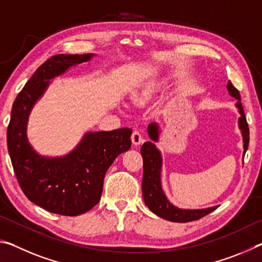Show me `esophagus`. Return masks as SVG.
<instances>
[{"mask_svg": "<svg viewBox=\"0 0 262 262\" xmlns=\"http://www.w3.org/2000/svg\"><path fill=\"white\" fill-rule=\"evenodd\" d=\"M132 142H133V144H134V145H140V144H142L144 142L143 136H142V134H141L139 130L133 132Z\"/></svg>", "mask_w": 262, "mask_h": 262, "instance_id": "1", "label": "esophagus"}]
</instances>
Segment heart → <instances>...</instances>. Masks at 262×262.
Returning a JSON list of instances; mask_svg holds the SVG:
<instances>
[{
	"instance_id": "b5f03b06",
	"label": "heart",
	"mask_w": 262,
	"mask_h": 262,
	"mask_svg": "<svg viewBox=\"0 0 262 262\" xmlns=\"http://www.w3.org/2000/svg\"><path fill=\"white\" fill-rule=\"evenodd\" d=\"M149 95H150V90L148 89V90H144V91L140 92V94L136 96V98H135V99H136L137 101H144L145 99L148 98Z\"/></svg>"
}]
</instances>
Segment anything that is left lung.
Instances as JSON below:
<instances>
[{"label": "left lung", "instance_id": "1", "mask_svg": "<svg viewBox=\"0 0 262 262\" xmlns=\"http://www.w3.org/2000/svg\"><path fill=\"white\" fill-rule=\"evenodd\" d=\"M227 89L230 96L234 97L237 99L236 106L239 111L238 125L242 130L243 142H244V152H245L250 142V130L246 121V117L244 114V108L241 103V95L236 88L232 85V83L229 81ZM148 134L151 141H148L143 143L141 148L142 158H143V179H142V193H143L144 203L151 210L154 214L162 217L164 220L171 222H178V223H185V222L196 221L202 219L203 216L210 214L214 211L217 206L206 208V209H180L176 207L167 200L165 193L162 188L161 181V172H162V156L159 150L156 148L154 142L158 141L159 129L157 123H150L148 126Z\"/></svg>", "mask_w": 262, "mask_h": 262}]
</instances>
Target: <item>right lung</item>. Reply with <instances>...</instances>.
Segmentation results:
<instances>
[{
    "label": "right lung",
    "instance_id": "right-lung-1",
    "mask_svg": "<svg viewBox=\"0 0 262 262\" xmlns=\"http://www.w3.org/2000/svg\"><path fill=\"white\" fill-rule=\"evenodd\" d=\"M92 56L50 57L35 70L12 105L7 142L16 178L31 202L54 214L77 216L94 208L100 200L106 171L132 145L129 128L86 133L72 152L61 157L41 156L29 143L26 126L30 112L51 79Z\"/></svg>",
    "mask_w": 262,
    "mask_h": 262
}]
</instances>
